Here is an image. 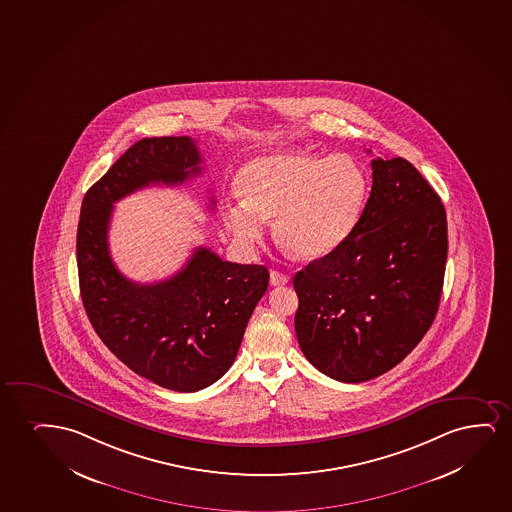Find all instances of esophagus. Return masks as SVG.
<instances>
[{
    "instance_id": "esophagus-1",
    "label": "esophagus",
    "mask_w": 512,
    "mask_h": 512,
    "mask_svg": "<svg viewBox=\"0 0 512 512\" xmlns=\"http://www.w3.org/2000/svg\"><path fill=\"white\" fill-rule=\"evenodd\" d=\"M288 276L285 273H279V271H271V285L283 286L288 283Z\"/></svg>"
}]
</instances>
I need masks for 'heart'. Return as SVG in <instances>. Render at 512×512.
Masks as SVG:
<instances>
[{
    "label": "heart",
    "instance_id": "heart-1",
    "mask_svg": "<svg viewBox=\"0 0 512 512\" xmlns=\"http://www.w3.org/2000/svg\"><path fill=\"white\" fill-rule=\"evenodd\" d=\"M236 184L241 200L222 206L234 243L252 252L274 216V236L302 259H319L344 245L368 198L365 170L346 154H262L239 170Z\"/></svg>",
    "mask_w": 512,
    "mask_h": 512
}]
</instances>
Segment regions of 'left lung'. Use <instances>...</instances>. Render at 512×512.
Returning a JSON list of instances; mask_svg holds the SVG:
<instances>
[{"mask_svg":"<svg viewBox=\"0 0 512 512\" xmlns=\"http://www.w3.org/2000/svg\"><path fill=\"white\" fill-rule=\"evenodd\" d=\"M372 170V193L346 243L293 276L300 349L347 384L389 372L415 349L445 279L448 227L436 191L403 158H377Z\"/></svg>","mask_w":512,"mask_h":512,"instance_id":"left-lung-1","label":"left lung"}]
</instances>
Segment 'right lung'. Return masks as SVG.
I'll return each mask as SVG.
<instances>
[{
    "label": "right lung",
    "instance_id": "obj_1",
    "mask_svg": "<svg viewBox=\"0 0 512 512\" xmlns=\"http://www.w3.org/2000/svg\"><path fill=\"white\" fill-rule=\"evenodd\" d=\"M201 161L191 137L135 142L88 189L76 238L81 300L93 330L132 372L177 392L205 389L231 368L269 271L198 246L172 278L140 285L114 266L107 233L116 201L153 184H184L200 175Z\"/></svg>",
    "mask_w": 512,
    "mask_h": 512
}]
</instances>
